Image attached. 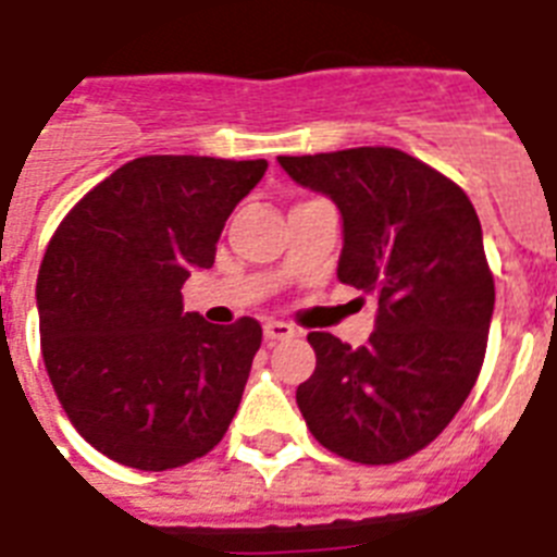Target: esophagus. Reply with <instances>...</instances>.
<instances>
[{"label":"esophagus","mask_w":557,"mask_h":557,"mask_svg":"<svg viewBox=\"0 0 557 557\" xmlns=\"http://www.w3.org/2000/svg\"><path fill=\"white\" fill-rule=\"evenodd\" d=\"M263 334L269 343H277V341H288V337H294L297 329L288 323H280V320H269V323L263 325Z\"/></svg>","instance_id":"1"}]
</instances>
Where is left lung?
I'll return each instance as SVG.
<instances>
[{"label": "left lung", "mask_w": 557, "mask_h": 557, "mask_svg": "<svg viewBox=\"0 0 557 557\" xmlns=\"http://www.w3.org/2000/svg\"><path fill=\"white\" fill-rule=\"evenodd\" d=\"M277 162L337 206V280L377 297L360 349L309 334L318 366L297 386V406L334 455L397 463L449 426L481 374L495 309L481 220L458 185L397 148Z\"/></svg>", "instance_id": "obj_1"}]
</instances>
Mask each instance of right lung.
I'll return each mask as SVG.
<instances>
[{
	"label": "right lung",
	"instance_id": "add662e5",
	"mask_svg": "<svg viewBox=\"0 0 557 557\" xmlns=\"http://www.w3.org/2000/svg\"><path fill=\"white\" fill-rule=\"evenodd\" d=\"M265 160L139 157L102 180L48 243L36 280L39 341L59 404L122 467L162 472L223 441L263 329L183 311Z\"/></svg>",
	"mask_w": 557,
	"mask_h": 557
}]
</instances>
